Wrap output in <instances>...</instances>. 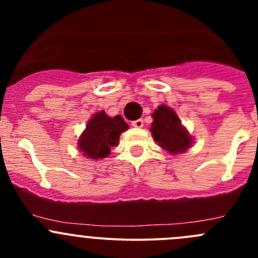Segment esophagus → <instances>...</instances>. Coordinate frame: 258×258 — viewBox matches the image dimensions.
<instances>
[{
    "label": "esophagus",
    "mask_w": 258,
    "mask_h": 258,
    "mask_svg": "<svg viewBox=\"0 0 258 258\" xmlns=\"http://www.w3.org/2000/svg\"><path fill=\"white\" fill-rule=\"evenodd\" d=\"M132 126L136 127V128H141V127H144V119H135V121H132Z\"/></svg>",
    "instance_id": "obj_1"
}]
</instances>
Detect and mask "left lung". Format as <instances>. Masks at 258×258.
I'll list each match as a JSON object with an SVG mask.
<instances>
[{
	"instance_id": "1",
	"label": "left lung",
	"mask_w": 258,
	"mask_h": 258,
	"mask_svg": "<svg viewBox=\"0 0 258 258\" xmlns=\"http://www.w3.org/2000/svg\"><path fill=\"white\" fill-rule=\"evenodd\" d=\"M153 122L150 131L160 147L170 153H183L191 147L192 137L181 124L178 116L172 108L165 105L158 106L152 113Z\"/></svg>"
}]
</instances>
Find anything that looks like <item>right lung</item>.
I'll list each match as a JSON object with an SVG mask.
<instances>
[{"label": "right lung", "mask_w": 258, "mask_h": 258, "mask_svg": "<svg viewBox=\"0 0 258 258\" xmlns=\"http://www.w3.org/2000/svg\"><path fill=\"white\" fill-rule=\"evenodd\" d=\"M127 128L128 124L119 114L110 117L105 111L95 113L79 140L80 152L91 160L107 157L111 153V147L118 142L119 135Z\"/></svg>", "instance_id": "right-lung-1"}]
</instances>
